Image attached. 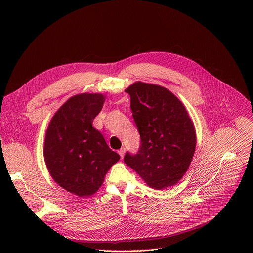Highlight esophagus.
Here are the masks:
<instances>
[{"mask_svg":"<svg viewBox=\"0 0 253 253\" xmlns=\"http://www.w3.org/2000/svg\"><path fill=\"white\" fill-rule=\"evenodd\" d=\"M118 153H119L120 157L123 158V157H124V154H125V148H121L120 150H118Z\"/></svg>","mask_w":253,"mask_h":253,"instance_id":"1","label":"esophagus"}]
</instances>
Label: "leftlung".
<instances>
[{
	"label": "left lung",
	"mask_w": 253,
	"mask_h": 253,
	"mask_svg": "<svg viewBox=\"0 0 253 253\" xmlns=\"http://www.w3.org/2000/svg\"><path fill=\"white\" fill-rule=\"evenodd\" d=\"M141 137L138 154L125 163L149 187L176 185L187 172L196 147V131L184 104L160 85L141 81L125 90Z\"/></svg>",
	"instance_id": "obj_1"
}]
</instances>
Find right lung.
Instances as JSON below:
<instances>
[{
	"instance_id": "obj_1",
	"label": "right lung",
	"mask_w": 253,
	"mask_h": 253,
	"mask_svg": "<svg viewBox=\"0 0 253 253\" xmlns=\"http://www.w3.org/2000/svg\"><path fill=\"white\" fill-rule=\"evenodd\" d=\"M106 96L80 93L68 99L52 117L44 141V159L54 181L68 192L89 197L102 186L120 156L92 126Z\"/></svg>"
}]
</instances>
